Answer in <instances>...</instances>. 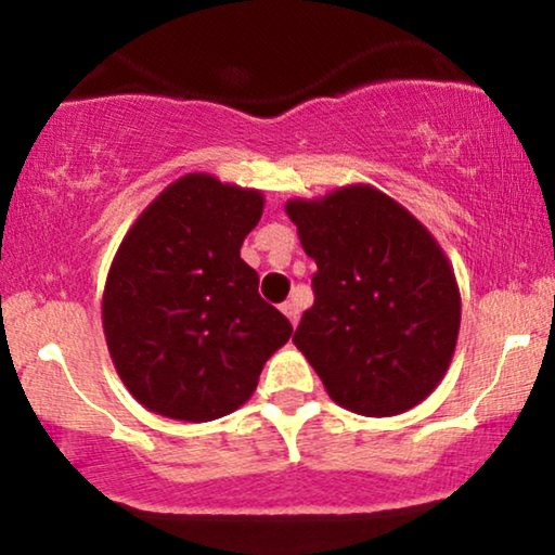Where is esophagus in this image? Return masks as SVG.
Wrapping results in <instances>:
<instances>
[{
  "instance_id": "obj_1",
  "label": "esophagus",
  "mask_w": 555,
  "mask_h": 555,
  "mask_svg": "<svg viewBox=\"0 0 555 555\" xmlns=\"http://www.w3.org/2000/svg\"><path fill=\"white\" fill-rule=\"evenodd\" d=\"M280 311L287 315V321H291L293 326L300 321V308H298V304H295V300H285V304L280 306Z\"/></svg>"
}]
</instances>
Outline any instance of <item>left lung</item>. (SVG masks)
<instances>
[{"mask_svg": "<svg viewBox=\"0 0 555 555\" xmlns=\"http://www.w3.org/2000/svg\"><path fill=\"white\" fill-rule=\"evenodd\" d=\"M285 214L315 260V300L293 344L328 398L387 418L436 390L462 326V295L434 234L398 201L354 183L293 198Z\"/></svg>", "mask_w": 555, "mask_h": 555, "instance_id": "obj_1", "label": "left lung"}]
</instances>
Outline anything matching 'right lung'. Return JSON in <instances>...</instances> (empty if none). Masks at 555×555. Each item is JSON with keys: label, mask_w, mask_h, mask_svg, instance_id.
Returning a JSON list of instances; mask_svg holds the SVG:
<instances>
[{"label": "right lung", "mask_w": 555, "mask_h": 555, "mask_svg": "<svg viewBox=\"0 0 555 555\" xmlns=\"http://www.w3.org/2000/svg\"><path fill=\"white\" fill-rule=\"evenodd\" d=\"M262 191L189 172L137 216L102 298L106 347L132 398L172 421L234 413L293 326L240 257Z\"/></svg>", "instance_id": "right-lung-1"}]
</instances>
